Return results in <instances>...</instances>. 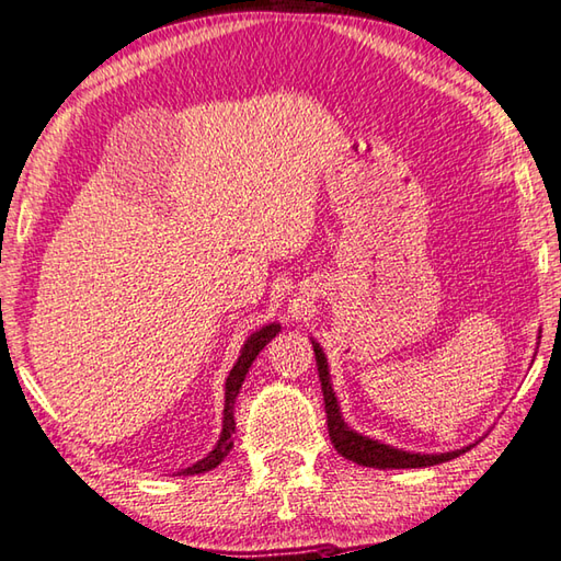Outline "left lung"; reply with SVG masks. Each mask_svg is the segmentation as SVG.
<instances>
[{
  "label": "left lung",
  "mask_w": 561,
  "mask_h": 561,
  "mask_svg": "<svg viewBox=\"0 0 561 561\" xmlns=\"http://www.w3.org/2000/svg\"><path fill=\"white\" fill-rule=\"evenodd\" d=\"M314 348V362H317V374L322 380V396H324V410H327V430H330L334 449L346 457L348 461L362 463V467H374V469H420V467H435V463L449 461L459 457L467 449L447 451V454H410L403 449L380 445L378 439H368L358 432L348 430L340 415V408H336V398L332 393L330 383V371H327V358L322 348L317 342H312Z\"/></svg>",
  "instance_id": "1"
}]
</instances>
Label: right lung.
Segmentation results:
<instances>
[{
  "label": "right lung",
  "instance_id": "1",
  "mask_svg": "<svg viewBox=\"0 0 561 561\" xmlns=\"http://www.w3.org/2000/svg\"><path fill=\"white\" fill-rule=\"evenodd\" d=\"M278 332H280V324L273 322V324L263 327V330H259L256 334L249 336V342L244 344V348H241L239 362L234 364V368H231V374H229V378H227L225 425H221V437H219V442H217V447H215L213 451H209L203 461H197V463H193V467L183 469L185 477H193V473H205V471H209V469H215V467H219L221 459L227 457V451L231 449V435H234V427H237V422H234V400H237V396H239V388H241V383H244V378H247V374H249V366L253 364V358L259 356L261 348L266 346Z\"/></svg>",
  "mask_w": 561,
  "mask_h": 561
}]
</instances>
